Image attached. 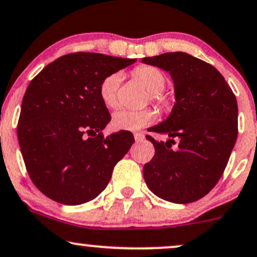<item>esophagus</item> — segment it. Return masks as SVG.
Listing matches in <instances>:
<instances>
[{"label":"esophagus","mask_w":257,"mask_h":257,"mask_svg":"<svg viewBox=\"0 0 257 257\" xmlns=\"http://www.w3.org/2000/svg\"><path fill=\"white\" fill-rule=\"evenodd\" d=\"M134 139L137 141H141V140H144V139H145V135L142 134V133H135Z\"/></svg>","instance_id":"1"}]
</instances>
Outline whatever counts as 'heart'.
Wrapping results in <instances>:
<instances>
[{"mask_svg": "<svg viewBox=\"0 0 257 257\" xmlns=\"http://www.w3.org/2000/svg\"><path fill=\"white\" fill-rule=\"evenodd\" d=\"M133 76L144 86L145 89L150 94L152 100L160 101L159 93L165 87L166 78L158 68L152 66H140L135 68ZM122 81V74L119 72L112 73L107 75L100 86H99V94L104 105L109 109H115L118 105L117 92ZM157 118L156 111L152 109H144L139 111L119 110L113 113L112 125L120 131H140L145 126L150 125Z\"/></svg>", "mask_w": 257, "mask_h": 257, "instance_id": "heart-1", "label": "heart"}]
</instances>
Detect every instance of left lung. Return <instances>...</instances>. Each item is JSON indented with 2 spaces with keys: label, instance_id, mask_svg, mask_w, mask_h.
Returning <instances> with one entry per match:
<instances>
[{
  "label": "left lung",
  "instance_id": "obj_1",
  "mask_svg": "<svg viewBox=\"0 0 257 257\" xmlns=\"http://www.w3.org/2000/svg\"><path fill=\"white\" fill-rule=\"evenodd\" d=\"M141 62L170 74L176 99L168 118L150 128L169 140L146 137L156 153L144 166L145 182L160 199L194 202L214 188L226 168L238 134L236 97L214 67L185 52ZM175 140L179 145L172 148Z\"/></svg>",
  "mask_w": 257,
  "mask_h": 257
}]
</instances>
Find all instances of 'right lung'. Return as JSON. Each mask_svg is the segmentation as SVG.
Returning a JSON list of instances; mask_svg holds the SVG:
<instances>
[{"label": "right lung", "mask_w": 257, "mask_h": 257, "mask_svg": "<svg viewBox=\"0 0 257 257\" xmlns=\"http://www.w3.org/2000/svg\"><path fill=\"white\" fill-rule=\"evenodd\" d=\"M134 62L137 58L75 52L51 62L30 82L18 140L27 172L45 196L75 206L106 188L113 168L135 140L125 131L101 134L111 116L99 86Z\"/></svg>", "instance_id": "obj_1"}]
</instances>
